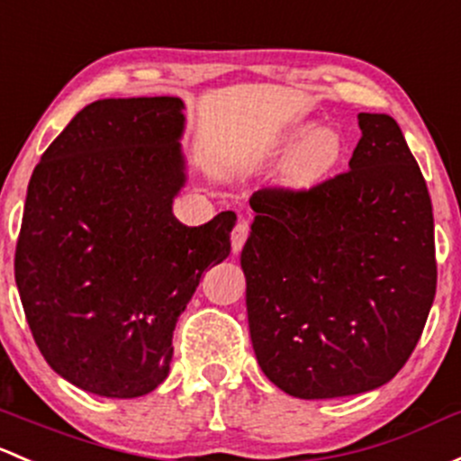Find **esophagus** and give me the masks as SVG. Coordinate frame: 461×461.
Masks as SVG:
<instances>
[{"mask_svg": "<svg viewBox=\"0 0 461 461\" xmlns=\"http://www.w3.org/2000/svg\"><path fill=\"white\" fill-rule=\"evenodd\" d=\"M247 236H249V225H247L245 221H240L239 225L234 227V231H231V249H234V254H239V251L243 249Z\"/></svg>", "mask_w": 461, "mask_h": 461, "instance_id": "esophagus-1", "label": "esophagus"}]
</instances>
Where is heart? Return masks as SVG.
Wrapping results in <instances>:
<instances>
[{
  "label": "heart",
  "mask_w": 461,
  "mask_h": 461,
  "mask_svg": "<svg viewBox=\"0 0 461 461\" xmlns=\"http://www.w3.org/2000/svg\"><path fill=\"white\" fill-rule=\"evenodd\" d=\"M285 148L292 149L287 158V181L295 187H307L327 176L340 163L345 145L331 128H313L304 123L285 137Z\"/></svg>",
  "instance_id": "b5f03b06"
}]
</instances>
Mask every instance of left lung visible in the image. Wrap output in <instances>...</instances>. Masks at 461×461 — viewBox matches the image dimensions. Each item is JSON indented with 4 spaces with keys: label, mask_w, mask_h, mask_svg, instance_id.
Listing matches in <instances>:
<instances>
[{
    "label": "left lung",
    "mask_w": 461,
    "mask_h": 461,
    "mask_svg": "<svg viewBox=\"0 0 461 461\" xmlns=\"http://www.w3.org/2000/svg\"><path fill=\"white\" fill-rule=\"evenodd\" d=\"M347 172L307 192L258 190L240 254L251 345L300 400L386 384L406 365L438 285L433 207L389 114H357Z\"/></svg>",
    "instance_id": "left-lung-1"
}]
</instances>
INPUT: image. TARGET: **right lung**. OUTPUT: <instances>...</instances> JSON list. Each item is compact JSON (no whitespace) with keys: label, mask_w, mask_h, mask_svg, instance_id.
Here are the masks:
<instances>
[{"label":"right lung","mask_w":461,"mask_h":461,"mask_svg":"<svg viewBox=\"0 0 461 461\" xmlns=\"http://www.w3.org/2000/svg\"><path fill=\"white\" fill-rule=\"evenodd\" d=\"M178 96L99 99L48 145L28 183L14 280L52 371L88 393L141 397L169 373L176 320L230 256L234 212L187 227Z\"/></svg>","instance_id":"obj_1"}]
</instances>
